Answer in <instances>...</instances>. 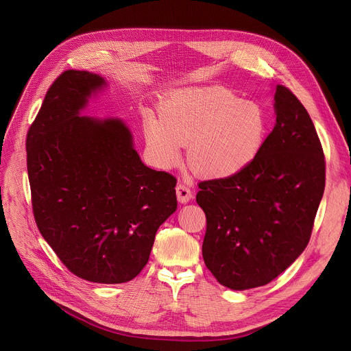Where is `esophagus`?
<instances>
[{
	"instance_id": "esophagus-1",
	"label": "esophagus",
	"mask_w": 351,
	"mask_h": 351,
	"mask_svg": "<svg viewBox=\"0 0 351 351\" xmlns=\"http://www.w3.org/2000/svg\"><path fill=\"white\" fill-rule=\"evenodd\" d=\"M176 195H178V199H179L182 204L189 203L190 199H191V197H193L191 190L186 184H183V183H179L176 186Z\"/></svg>"
}]
</instances>
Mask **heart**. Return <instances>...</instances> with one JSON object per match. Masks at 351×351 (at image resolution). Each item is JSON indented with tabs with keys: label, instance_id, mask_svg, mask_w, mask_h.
<instances>
[{
	"label": "heart",
	"instance_id": "obj_1",
	"mask_svg": "<svg viewBox=\"0 0 351 351\" xmlns=\"http://www.w3.org/2000/svg\"><path fill=\"white\" fill-rule=\"evenodd\" d=\"M268 134L267 112L221 87H184L160 104V117L147 114L148 153L165 168L175 167L187 145L190 167L207 179L239 175L260 156Z\"/></svg>",
	"mask_w": 351,
	"mask_h": 351
}]
</instances>
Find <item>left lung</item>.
Segmentation results:
<instances>
[{"instance_id": "8db88e82", "label": "left lung", "mask_w": 351, "mask_h": 351, "mask_svg": "<svg viewBox=\"0 0 351 351\" xmlns=\"http://www.w3.org/2000/svg\"><path fill=\"white\" fill-rule=\"evenodd\" d=\"M274 98L276 123L256 161L236 176L198 183L203 258L232 290L264 286L297 260L324 195L325 157L307 110L282 84Z\"/></svg>"}]
</instances>
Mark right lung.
I'll return each mask as SVG.
<instances>
[{
  "instance_id": "1",
  "label": "right lung",
  "mask_w": 351,
  "mask_h": 351,
  "mask_svg": "<svg viewBox=\"0 0 351 351\" xmlns=\"http://www.w3.org/2000/svg\"><path fill=\"white\" fill-rule=\"evenodd\" d=\"M107 82L65 71L27 132V175L37 228L76 276L125 283L145 267L158 228L176 211V178L145 167L129 128L82 117Z\"/></svg>"
}]
</instances>
